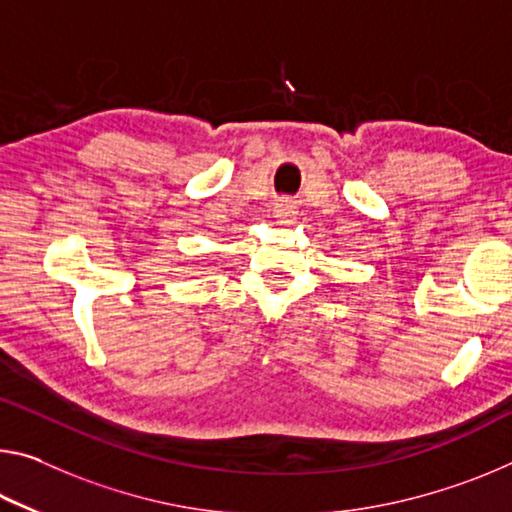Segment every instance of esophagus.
Returning a JSON list of instances; mask_svg holds the SVG:
<instances>
[{
	"label": "esophagus",
	"mask_w": 512,
	"mask_h": 512,
	"mask_svg": "<svg viewBox=\"0 0 512 512\" xmlns=\"http://www.w3.org/2000/svg\"><path fill=\"white\" fill-rule=\"evenodd\" d=\"M273 212H275V216L282 218V221H289V218H296L298 207H296V202H291V200H280L278 205H275Z\"/></svg>",
	"instance_id": "obj_1"
}]
</instances>
